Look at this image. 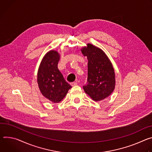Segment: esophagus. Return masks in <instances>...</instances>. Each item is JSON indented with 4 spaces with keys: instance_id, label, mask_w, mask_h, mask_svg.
<instances>
[{
    "instance_id": "34e87169",
    "label": "esophagus",
    "mask_w": 152,
    "mask_h": 152,
    "mask_svg": "<svg viewBox=\"0 0 152 152\" xmlns=\"http://www.w3.org/2000/svg\"><path fill=\"white\" fill-rule=\"evenodd\" d=\"M71 85L72 86H75L77 85V82H72V83H71Z\"/></svg>"
}]
</instances>
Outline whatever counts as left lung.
Returning a JSON list of instances; mask_svg holds the SVG:
<instances>
[{
	"label": "left lung",
	"mask_w": 152,
	"mask_h": 152,
	"mask_svg": "<svg viewBox=\"0 0 152 152\" xmlns=\"http://www.w3.org/2000/svg\"><path fill=\"white\" fill-rule=\"evenodd\" d=\"M81 51L88 60L87 83L85 92L94 101L109 96L115 87V74L112 64L102 49L88 43Z\"/></svg>",
	"instance_id": "8db88e82"
}]
</instances>
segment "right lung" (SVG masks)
<instances>
[{"label":"right lung","mask_w":152,"mask_h":152,"mask_svg":"<svg viewBox=\"0 0 152 152\" xmlns=\"http://www.w3.org/2000/svg\"><path fill=\"white\" fill-rule=\"evenodd\" d=\"M59 60L58 53L50 50L43 57L37 73V83L42 94L54 103L60 102L72 88L58 69Z\"/></svg>","instance_id":"add662e5"}]
</instances>
